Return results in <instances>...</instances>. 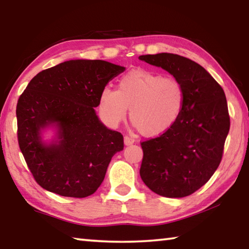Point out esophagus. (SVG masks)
Wrapping results in <instances>:
<instances>
[{"label":"esophagus","instance_id":"1","mask_svg":"<svg viewBox=\"0 0 249 249\" xmlns=\"http://www.w3.org/2000/svg\"><path fill=\"white\" fill-rule=\"evenodd\" d=\"M134 142H135V141L133 140L132 137H129V136H125L124 137V145L125 146H129V145L134 144Z\"/></svg>","mask_w":249,"mask_h":249}]
</instances>
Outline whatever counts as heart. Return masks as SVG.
Returning a JSON list of instances; mask_svg holds the SVG:
<instances>
[{"label": "heart", "mask_w": 249, "mask_h": 249, "mask_svg": "<svg viewBox=\"0 0 249 249\" xmlns=\"http://www.w3.org/2000/svg\"><path fill=\"white\" fill-rule=\"evenodd\" d=\"M184 89L178 80L144 69L129 71L117 90L104 89L100 108L109 123L119 124L129 108V117L142 135L157 137L168 132L183 111Z\"/></svg>", "instance_id": "1"}]
</instances>
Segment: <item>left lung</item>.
Wrapping results in <instances>:
<instances>
[{
    "instance_id": "8db88e82",
    "label": "left lung",
    "mask_w": 249,
    "mask_h": 249,
    "mask_svg": "<svg viewBox=\"0 0 249 249\" xmlns=\"http://www.w3.org/2000/svg\"><path fill=\"white\" fill-rule=\"evenodd\" d=\"M138 59L174 75L185 93L176 124L142 142V180L159 196H190L208 182L221 162L230 130L225 93L203 67L185 57L161 53Z\"/></svg>"
}]
</instances>
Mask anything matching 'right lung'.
Returning <instances> with one entry per match:
<instances>
[{"mask_svg": "<svg viewBox=\"0 0 249 249\" xmlns=\"http://www.w3.org/2000/svg\"><path fill=\"white\" fill-rule=\"evenodd\" d=\"M125 67L74 59L40 71L16 107L18 137L29 170L41 188L86 197L103 182L113 156L123 150L122 134L96 115L100 94ZM52 131L50 139L44 134Z\"/></svg>", "mask_w": 249, "mask_h": 249, "instance_id": "1", "label": "right lung"}]
</instances>
